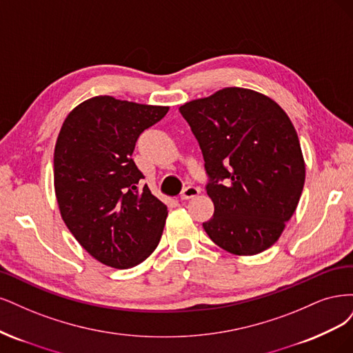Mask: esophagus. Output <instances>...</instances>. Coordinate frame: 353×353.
Masks as SVG:
<instances>
[{"label": "esophagus", "mask_w": 353, "mask_h": 353, "mask_svg": "<svg viewBox=\"0 0 353 353\" xmlns=\"http://www.w3.org/2000/svg\"><path fill=\"white\" fill-rule=\"evenodd\" d=\"M201 193V189L199 188H195V186H188L183 192H181L180 195V199L181 201H189V199H193L196 198Z\"/></svg>", "instance_id": "esophagus-1"}]
</instances>
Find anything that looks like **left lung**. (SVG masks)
I'll return each instance as SVG.
<instances>
[{
    "instance_id": "1",
    "label": "left lung",
    "mask_w": 353,
    "mask_h": 353,
    "mask_svg": "<svg viewBox=\"0 0 353 353\" xmlns=\"http://www.w3.org/2000/svg\"><path fill=\"white\" fill-rule=\"evenodd\" d=\"M199 142L214 215L203 230L233 255L274 245L296 210L305 183L298 133L264 94L224 88L180 105Z\"/></svg>"
}]
</instances>
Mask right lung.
Returning <instances> with one entry per match:
<instances>
[{"label":"right lung","instance_id":"obj_1","mask_svg":"<svg viewBox=\"0 0 353 353\" xmlns=\"http://www.w3.org/2000/svg\"><path fill=\"white\" fill-rule=\"evenodd\" d=\"M168 111L108 95L89 98L65 117L54 150L61 219L85 251L112 268H132L160 243L167 207L132 160L139 134Z\"/></svg>","mask_w":353,"mask_h":353}]
</instances>
